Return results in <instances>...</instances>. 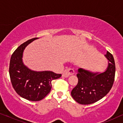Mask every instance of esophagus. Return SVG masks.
Returning a JSON list of instances; mask_svg holds the SVG:
<instances>
[{
    "label": "esophagus",
    "mask_w": 123,
    "mask_h": 123,
    "mask_svg": "<svg viewBox=\"0 0 123 123\" xmlns=\"http://www.w3.org/2000/svg\"><path fill=\"white\" fill-rule=\"evenodd\" d=\"M74 73V70L73 69L67 68L65 70H64L63 74H62V76L65 77V78H67V77H68L70 75H73Z\"/></svg>",
    "instance_id": "34e87169"
}]
</instances>
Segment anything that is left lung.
<instances>
[{"label": "left lung", "instance_id": "left-lung-1", "mask_svg": "<svg viewBox=\"0 0 123 123\" xmlns=\"http://www.w3.org/2000/svg\"><path fill=\"white\" fill-rule=\"evenodd\" d=\"M105 56L110 62H108V67L103 73H92L82 68L78 69V83L71 92L72 97L78 103H95L105 96L112 88L115 74V61L109 51Z\"/></svg>", "mask_w": 123, "mask_h": 123}]
</instances>
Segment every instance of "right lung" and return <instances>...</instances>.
<instances>
[{
    "instance_id": "obj_1",
    "label": "right lung",
    "mask_w": 123,
    "mask_h": 123,
    "mask_svg": "<svg viewBox=\"0 0 123 123\" xmlns=\"http://www.w3.org/2000/svg\"><path fill=\"white\" fill-rule=\"evenodd\" d=\"M37 37L28 40L21 44L12 55L9 64V75L13 88L18 95L31 101L41 100L49 93L51 81L62 76L51 71L35 72L23 64V50Z\"/></svg>"
}]
</instances>
